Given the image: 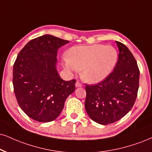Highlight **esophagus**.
<instances>
[{
    "label": "esophagus",
    "instance_id": "esophagus-1",
    "mask_svg": "<svg viewBox=\"0 0 152 152\" xmlns=\"http://www.w3.org/2000/svg\"><path fill=\"white\" fill-rule=\"evenodd\" d=\"M75 86H76V87H81L82 85L81 83H80L79 82H77L75 83Z\"/></svg>",
    "mask_w": 152,
    "mask_h": 152
}]
</instances>
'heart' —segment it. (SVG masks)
Returning a JSON list of instances; mask_svg holds the SVG:
<instances>
[{
    "mask_svg": "<svg viewBox=\"0 0 152 152\" xmlns=\"http://www.w3.org/2000/svg\"><path fill=\"white\" fill-rule=\"evenodd\" d=\"M118 61V52L113 46L93 44L73 46L63 59L64 68L69 72L80 70L84 81L89 84L102 82L111 74Z\"/></svg>",
    "mask_w": 152,
    "mask_h": 152,
    "instance_id": "heart-1",
    "label": "heart"
}]
</instances>
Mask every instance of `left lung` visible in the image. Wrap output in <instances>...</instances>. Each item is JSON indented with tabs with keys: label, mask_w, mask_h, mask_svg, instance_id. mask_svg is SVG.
<instances>
[{
	"label": "left lung",
	"mask_w": 152,
	"mask_h": 152,
	"mask_svg": "<svg viewBox=\"0 0 152 152\" xmlns=\"http://www.w3.org/2000/svg\"><path fill=\"white\" fill-rule=\"evenodd\" d=\"M116 44L119 56L113 72L100 83L85 88L86 111L101 125L124 117L133 106L139 89L140 70L135 58L126 46L119 42Z\"/></svg>",
	"instance_id": "obj_1"
}]
</instances>
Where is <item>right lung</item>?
I'll return each instance as SVG.
<instances>
[{"label": "right lung", "instance_id": "obj_1", "mask_svg": "<svg viewBox=\"0 0 152 152\" xmlns=\"http://www.w3.org/2000/svg\"><path fill=\"white\" fill-rule=\"evenodd\" d=\"M67 43L43 35L28 42L15 62L12 83L17 101L34 121L46 123L57 118L75 89V80L65 81L56 69L58 50Z\"/></svg>", "mask_w": 152, "mask_h": 152}]
</instances>
